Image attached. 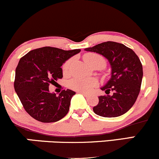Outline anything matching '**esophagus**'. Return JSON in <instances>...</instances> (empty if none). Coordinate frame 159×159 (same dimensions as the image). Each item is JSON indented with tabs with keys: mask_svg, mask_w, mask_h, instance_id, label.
<instances>
[{
	"mask_svg": "<svg viewBox=\"0 0 159 159\" xmlns=\"http://www.w3.org/2000/svg\"><path fill=\"white\" fill-rule=\"evenodd\" d=\"M78 93H81V94H83L84 96H86V97H87V96H88V94L87 93H84V92H81V91H78Z\"/></svg>",
	"mask_w": 159,
	"mask_h": 159,
	"instance_id": "1",
	"label": "esophagus"
}]
</instances>
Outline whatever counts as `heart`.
<instances>
[{"mask_svg": "<svg viewBox=\"0 0 159 159\" xmlns=\"http://www.w3.org/2000/svg\"><path fill=\"white\" fill-rule=\"evenodd\" d=\"M84 61L90 66H99L100 68L105 65V59L103 56L96 53H88L84 57ZM72 60L66 61L63 65V74H67L70 68ZM70 87L75 90L81 91V92H89L93 88L97 86V81L94 78H75L70 81Z\"/></svg>", "mask_w": 159, "mask_h": 159, "instance_id": "1", "label": "heart"}]
</instances>
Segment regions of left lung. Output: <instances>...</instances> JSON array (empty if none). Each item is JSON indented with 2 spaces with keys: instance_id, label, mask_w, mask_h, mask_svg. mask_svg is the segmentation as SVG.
Returning a JSON list of instances; mask_svg holds the SVG:
<instances>
[{
  "instance_id": "obj_1",
  "label": "left lung",
  "mask_w": 159,
  "mask_h": 159,
  "mask_svg": "<svg viewBox=\"0 0 159 159\" xmlns=\"http://www.w3.org/2000/svg\"><path fill=\"white\" fill-rule=\"evenodd\" d=\"M84 50L102 54L111 67L110 80L101 88L107 96H98V105L93 107L95 114L116 117L126 113L140 93L143 67L139 57L132 49L116 42H105ZM110 91L114 93L112 96L108 95Z\"/></svg>"
}]
</instances>
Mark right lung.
<instances>
[{
	"label": "right lung",
	"mask_w": 159,
	"mask_h": 159,
	"mask_svg": "<svg viewBox=\"0 0 159 159\" xmlns=\"http://www.w3.org/2000/svg\"><path fill=\"white\" fill-rule=\"evenodd\" d=\"M80 52L81 49L65 51L47 46L30 51L20 59L14 88L33 118L42 123H54L67 114L75 92L63 90L56 96L49 92L48 87L63 78V63Z\"/></svg>",
	"instance_id": "right-lung-1"
}]
</instances>
